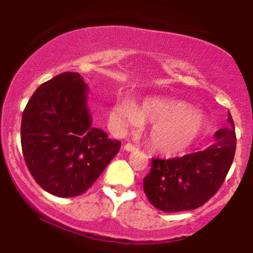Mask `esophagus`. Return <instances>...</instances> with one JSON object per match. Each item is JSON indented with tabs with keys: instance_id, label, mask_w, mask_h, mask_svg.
Returning <instances> with one entry per match:
<instances>
[{
	"instance_id": "esophagus-1",
	"label": "esophagus",
	"mask_w": 253,
	"mask_h": 253,
	"mask_svg": "<svg viewBox=\"0 0 253 253\" xmlns=\"http://www.w3.org/2000/svg\"><path fill=\"white\" fill-rule=\"evenodd\" d=\"M124 150L127 151V152H132V151H136V150H138V148H137L136 146H133L132 144L127 143V144L124 145Z\"/></svg>"
}]
</instances>
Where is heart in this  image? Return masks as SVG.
Instances as JSON below:
<instances>
[{
	"instance_id": "obj_1",
	"label": "heart",
	"mask_w": 253,
	"mask_h": 253,
	"mask_svg": "<svg viewBox=\"0 0 253 253\" xmlns=\"http://www.w3.org/2000/svg\"><path fill=\"white\" fill-rule=\"evenodd\" d=\"M110 121L119 130L153 124L147 140L155 152L174 157L188 150L205 126L203 114L189 103L168 98H147L138 107L130 102H120L110 110Z\"/></svg>"
}]
</instances>
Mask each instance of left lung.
<instances>
[{"label": "left lung", "instance_id": "obj_1", "mask_svg": "<svg viewBox=\"0 0 253 253\" xmlns=\"http://www.w3.org/2000/svg\"><path fill=\"white\" fill-rule=\"evenodd\" d=\"M230 127L214 134L206 150L172 159H152L144 177V192L154 207L164 212H182L203 206L217 192L233 164L236 133L228 112Z\"/></svg>", "mask_w": 253, "mask_h": 253}]
</instances>
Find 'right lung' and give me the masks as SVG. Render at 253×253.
Listing matches in <instances>:
<instances>
[{
	"label": "right lung",
	"instance_id": "1",
	"mask_svg": "<svg viewBox=\"0 0 253 253\" xmlns=\"http://www.w3.org/2000/svg\"><path fill=\"white\" fill-rule=\"evenodd\" d=\"M87 91L81 75L63 72L41 84L23 112L27 168L44 191L62 198L87 191L121 147L92 126Z\"/></svg>",
	"mask_w": 253,
	"mask_h": 253
}]
</instances>
